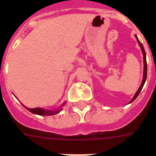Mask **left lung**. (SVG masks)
Instances as JSON below:
<instances>
[{"label": "left lung", "mask_w": 156, "mask_h": 156, "mask_svg": "<svg viewBox=\"0 0 156 156\" xmlns=\"http://www.w3.org/2000/svg\"><path fill=\"white\" fill-rule=\"evenodd\" d=\"M135 36H136V39H137V40H138V44L140 45L141 49H142V52H143V63H144V69H143V82H142V84H141L140 87L138 88V91L136 92V94L134 95V96H133V99L131 100V101L129 103H132L133 100H135L136 98L138 97V95H139V93H140L141 90L143 89V86H144V83H145L146 80H147V59H146L145 50H144V48H143V45L142 44V43L139 41V40H138V37H137V35H135Z\"/></svg>", "instance_id": "8db88e82"}]
</instances>
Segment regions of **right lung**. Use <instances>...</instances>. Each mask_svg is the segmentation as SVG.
<instances>
[{
    "label": "right lung",
    "mask_w": 156,
    "mask_h": 156,
    "mask_svg": "<svg viewBox=\"0 0 156 156\" xmlns=\"http://www.w3.org/2000/svg\"><path fill=\"white\" fill-rule=\"evenodd\" d=\"M66 102H64L63 104H61V106L60 108L55 110V111H51V110H45L44 108H28L26 106H24L27 109L28 111H30V112H32L34 114H37V115H40V116H52V115H55V114H57L61 110V108L65 106Z\"/></svg>",
    "instance_id": "obj_1"
}]
</instances>
